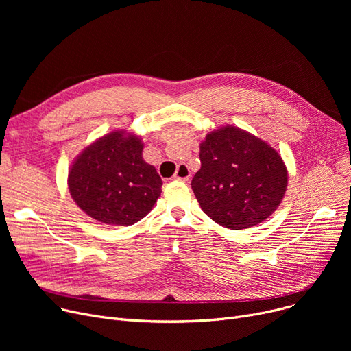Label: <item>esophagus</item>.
Here are the masks:
<instances>
[{
	"label": "esophagus",
	"instance_id": "1",
	"mask_svg": "<svg viewBox=\"0 0 351 351\" xmlns=\"http://www.w3.org/2000/svg\"><path fill=\"white\" fill-rule=\"evenodd\" d=\"M173 178H175L176 180H183V182L189 180V178H191V171H189L188 166L183 165V163L179 165L176 172H175V175H173Z\"/></svg>",
	"mask_w": 351,
	"mask_h": 351
}]
</instances>
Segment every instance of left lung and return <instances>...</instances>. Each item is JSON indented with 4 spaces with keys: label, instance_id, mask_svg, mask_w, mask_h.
<instances>
[{
    "label": "left lung",
    "instance_id": "left-lung-1",
    "mask_svg": "<svg viewBox=\"0 0 351 351\" xmlns=\"http://www.w3.org/2000/svg\"><path fill=\"white\" fill-rule=\"evenodd\" d=\"M199 158L192 189L202 210L220 226L259 225L282 204L287 169L265 141L228 125L206 135Z\"/></svg>",
    "mask_w": 351,
    "mask_h": 351
}]
</instances>
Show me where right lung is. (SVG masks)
<instances>
[{
    "instance_id": "right-lung-1",
    "label": "right lung",
    "mask_w": 351,
    "mask_h": 351,
    "mask_svg": "<svg viewBox=\"0 0 351 351\" xmlns=\"http://www.w3.org/2000/svg\"><path fill=\"white\" fill-rule=\"evenodd\" d=\"M139 136L114 131L73 160L68 188L73 202L105 225L129 226L149 213L162 192L155 166L142 158Z\"/></svg>"
}]
</instances>
